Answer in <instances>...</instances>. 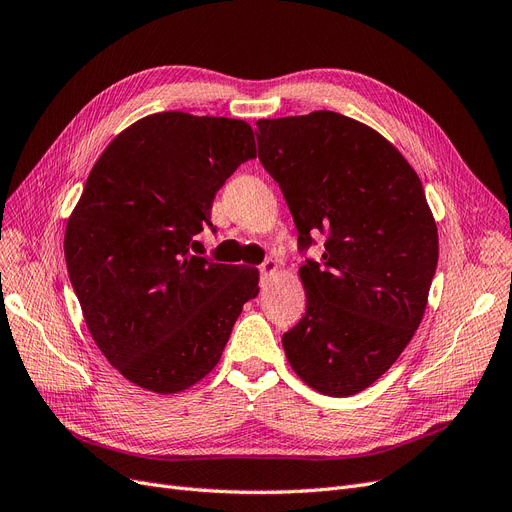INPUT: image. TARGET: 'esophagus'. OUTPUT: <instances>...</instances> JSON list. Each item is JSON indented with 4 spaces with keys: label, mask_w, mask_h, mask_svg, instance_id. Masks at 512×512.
<instances>
[{
    "label": "esophagus",
    "mask_w": 512,
    "mask_h": 512,
    "mask_svg": "<svg viewBox=\"0 0 512 512\" xmlns=\"http://www.w3.org/2000/svg\"><path fill=\"white\" fill-rule=\"evenodd\" d=\"M259 272H261V276H272V274H276V272H278V263H276V261H272V259L263 261L261 266H259Z\"/></svg>",
    "instance_id": "obj_1"
}]
</instances>
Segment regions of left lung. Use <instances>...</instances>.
<instances>
[{"label":"left lung","mask_w":512,"mask_h":512,"mask_svg":"<svg viewBox=\"0 0 512 512\" xmlns=\"http://www.w3.org/2000/svg\"><path fill=\"white\" fill-rule=\"evenodd\" d=\"M259 160L308 249L306 314L282 335L291 369L320 394L352 396L392 367L420 327L439 230L418 173L371 126L335 111L257 122Z\"/></svg>","instance_id":"left-lung-1"}]
</instances>
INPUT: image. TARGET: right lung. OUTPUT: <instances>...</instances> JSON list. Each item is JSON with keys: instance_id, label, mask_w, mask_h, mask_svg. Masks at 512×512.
Segmentation results:
<instances>
[{"instance_id": "add662e5", "label": "right lung", "mask_w": 512, "mask_h": 512, "mask_svg": "<svg viewBox=\"0 0 512 512\" xmlns=\"http://www.w3.org/2000/svg\"><path fill=\"white\" fill-rule=\"evenodd\" d=\"M257 156L244 120L151 113L94 162L67 219L65 261L84 323L128 382L175 394L211 373L259 272L189 253L215 194Z\"/></svg>"}]
</instances>
